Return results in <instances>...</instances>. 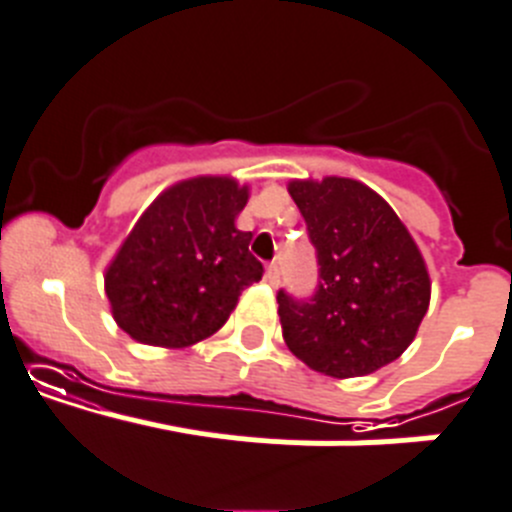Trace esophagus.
Segmentation results:
<instances>
[{"mask_svg": "<svg viewBox=\"0 0 512 512\" xmlns=\"http://www.w3.org/2000/svg\"><path fill=\"white\" fill-rule=\"evenodd\" d=\"M266 281H269L271 286L279 284V266H276V264L266 266Z\"/></svg>", "mask_w": 512, "mask_h": 512, "instance_id": "obj_1", "label": "esophagus"}]
</instances>
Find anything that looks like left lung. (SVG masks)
<instances>
[{
    "label": "left lung",
    "instance_id": "1",
    "mask_svg": "<svg viewBox=\"0 0 512 512\" xmlns=\"http://www.w3.org/2000/svg\"><path fill=\"white\" fill-rule=\"evenodd\" d=\"M319 261L306 301L279 291L286 347L314 372L364 377L405 352L430 306L415 238L382 196L352 178L291 180Z\"/></svg>",
    "mask_w": 512,
    "mask_h": 512
}]
</instances>
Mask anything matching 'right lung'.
I'll list each match as a JSON object with an SVG mask.
<instances>
[{"instance_id": "add662e5", "label": "right lung", "mask_w": 512, "mask_h": 512, "mask_svg": "<svg viewBox=\"0 0 512 512\" xmlns=\"http://www.w3.org/2000/svg\"><path fill=\"white\" fill-rule=\"evenodd\" d=\"M248 186L198 175L160 193L105 271L115 321L135 342L180 349L226 324L246 286L264 276L236 216Z\"/></svg>"}]
</instances>
